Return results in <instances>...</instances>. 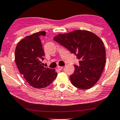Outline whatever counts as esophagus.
<instances>
[{"label":"esophagus","instance_id":"34e87169","mask_svg":"<svg viewBox=\"0 0 120 120\" xmlns=\"http://www.w3.org/2000/svg\"><path fill=\"white\" fill-rule=\"evenodd\" d=\"M58 69L59 70H62L63 69V67L62 66H58Z\"/></svg>","mask_w":120,"mask_h":120}]
</instances>
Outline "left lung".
<instances>
[{"instance_id": "8db88e82", "label": "left lung", "mask_w": 120, "mask_h": 120, "mask_svg": "<svg viewBox=\"0 0 120 120\" xmlns=\"http://www.w3.org/2000/svg\"><path fill=\"white\" fill-rule=\"evenodd\" d=\"M54 40L76 55L79 66L70 75L71 83L76 88L88 89L98 81L106 63V50L103 42L92 32L76 30L59 34Z\"/></svg>"}]
</instances>
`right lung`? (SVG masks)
Wrapping results in <instances>:
<instances>
[{"label":"right lung","mask_w":120,"mask_h":120,"mask_svg":"<svg viewBox=\"0 0 120 120\" xmlns=\"http://www.w3.org/2000/svg\"><path fill=\"white\" fill-rule=\"evenodd\" d=\"M45 35L41 31L26 37L18 42L15 51L19 72L31 86L38 89L49 86L57 76L54 69L45 68L42 63L45 52L40 38Z\"/></svg>","instance_id":"right-lung-1"}]
</instances>
